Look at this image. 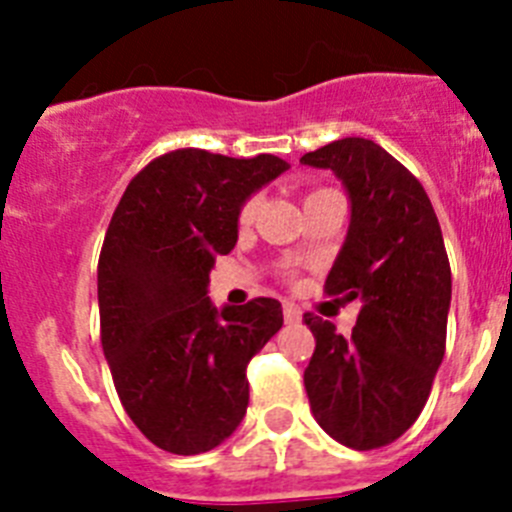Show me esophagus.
<instances>
[{
    "instance_id": "obj_1",
    "label": "esophagus",
    "mask_w": 512,
    "mask_h": 512,
    "mask_svg": "<svg viewBox=\"0 0 512 512\" xmlns=\"http://www.w3.org/2000/svg\"><path fill=\"white\" fill-rule=\"evenodd\" d=\"M284 320H287V323H300L302 320V310L295 302H284Z\"/></svg>"
}]
</instances>
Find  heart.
I'll return each instance as SVG.
<instances>
[{
	"label": "heart",
	"instance_id": "obj_1",
	"mask_svg": "<svg viewBox=\"0 0 512 512\" xmlns=\"http://www.w3.org/2000/svg\"><path fill=\"white\" fill-rule=\"evenodd\" d=\"M253 210H256V202H246V205L241 207V223H251L253 217Z\"/></svg>",
	"mask_w": 512,
	"mask_h": 512
}]
</instances>
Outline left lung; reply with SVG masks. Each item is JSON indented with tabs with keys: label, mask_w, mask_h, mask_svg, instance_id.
I'll return each mask as SVG.
<instances>
[{
	"label": "left lung",
	"mask_w": 512,
	"mask_h": 512,
	"mask_svg": "<svg viewBox=\"0 0 512 512\" xmlns=\"http://www.w3.org/2000/svg\"><path fill=\"white\" fill-rule=\"evenodd\" d=\"M300 164L330 169L346 189L351 223L325 292L361 302L348 338L305 315L315 336L307 400L330 438L379 449L418 420L446 351L451 266L441 225L418 179L374 140H333Z\"/></svg>",
	"instance_id": "left-lung-1"
}]
</instances>
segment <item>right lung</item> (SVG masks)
<instances>
[{"instance_id":"obj_1","label":"right lung","mask_w":512,"mask_h":512,"mask_svg":"<svg viewBox=\"0 0 512 512\" xmlns=\"http://www.w3.org/2000/svg\"><path fill=\"white\" fill-rule=\"evenodd\" d=\"M289 169L271 153L182 148L128 184L97 266L104 359L122 408L158 449H215L248 408L246 366L282 328V305L207 297L215 256L233 251L251 194Z\"/></svg>"}]
</instances>
